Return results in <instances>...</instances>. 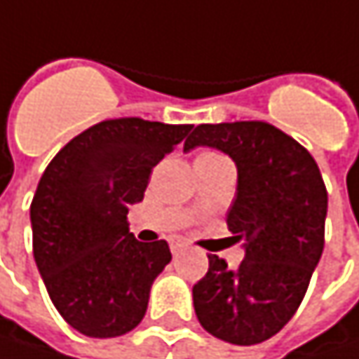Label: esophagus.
Wrapping results in <instances>:
<instances>
[{"instance_id": "34e87169", "label": "esophagus", "mask_w": 359, "mask_h": 359, "mask_svg": "<svg viewBox=\"0 0 359 359\" xmlns=\"http://www.w3.org/2000/svg\"><path fill=\"white\" fill-rule=\"evenodd\" d=\"M182 246H184V245H182L180 241H172V243H170V248H172V252H179Z\"/></svg>"}]
</instances>
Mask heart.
Returning a JSON list of instances; mask_svg holds the SVG:
<instances>
[{
    "mask_svg": "<svg viewBox=\"0 0 359 359\" xmlns=\"http://www.w3.org/2000/svg\"><path fill=\"white\" fill-rule=\"evenodd\" d=\"M199 158H219V156H215V154H203V156H199ZM197 158V160H199Z\"/></svg>",
    "mask_w": 359,
    "mask_h": 359,
    "instance_id": "1",
    "label": "heart"
}]
</instances>
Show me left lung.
Masks as SVG:
<instances>
[{
  "instance_id": "8db88e82",
  "label": "left lung",
  "mask_w": 359,
  "mask_h": 359,
  "mask_svg": "<svg viewBox=\"0 0 359 359\" xmlns=\"http://www.w3.org/2000/svg\"><path fill=\"white\" fill-rule=\"evenodd\" d=\"M208 146L228 154L238 170L228 210L234 243L245 241L238 269L210 255L193 285L201 327L234 345L279 333L298 310L325 246L327 189L304 146L263 121L197 125L184 151Z\"/></svg>"
}]
</instances>
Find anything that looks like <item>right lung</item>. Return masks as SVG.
I'll list each match as a JSON object with an SVG mask.
<instances>
[{
    "mask_svg": "<svg viewBox=\"0 0 359 359\" xmlns=\"http://www.w3.org/2000/svg\"><path fill=\"white\" fill-rule=\"evenodd\" d=\"M193 125L109 118L50 160L32 205V252L59 314L88 337H118L147 310L154 279L170 263L166 241L144 245L127 213L144 199L151 168Z\"/></svg>",
    "mask_w": 359,
    "mask_h": 359,
    "instance_id": "add662e5",
    "label": "right lung"
}]
</instances>
